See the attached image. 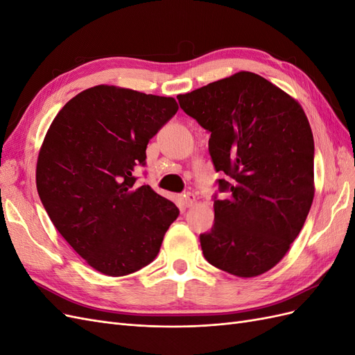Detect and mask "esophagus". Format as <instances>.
<instances>
[{
    "label": "esophagus",
    "instance_id": "obj_1",
    "mask_svg": "<svg viewBox=\"0 0 355 355\" xmlns=\"http://www.w3.org/2000/svg\"><path fill=\"white\" fill-rule=\"evenodd\" d=\"M197 201V197L192 194V192H185L184 196H182V202H184L185 207H192Z\"/></svg>",
    "mask_w": 355,
    "mask_h": 355
}]
</instances>
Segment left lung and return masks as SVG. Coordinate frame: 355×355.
Instances as JSON below:
<instances>
[{
  "instance_id": "left-lung-1",
  "label": "left lung",
  "mask_w": 355,
  "mask_h": 355,
  "mask_svg": "<svg viewBox=\"0 0 355 355\" xmlns=\"http://www.w3.org/2000/svg\"><path fill=\"white\" fill-rule=\"evenodd\" d=\"M179 105L210 132L209 151L225 200L200 235L206 261L241 278L280 262L314 200V137L299 102L249 71L179 94Z\"/></svg>"
}]
</instances>
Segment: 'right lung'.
I'll return each instance as SVG.
<instances>
[{"instance_id": "1", "label": "right lung", "mask_w": 355, "mask_h": 355, "mask_svg": "<svg viewBox=\"0 0 355 355\" xmlns=\"http://www.w3.org/2000/svg\"><path fill=\"white\" fill-rule=\"evenodd\" d=\"M179 110L173 98L94 85L50 124L37 159V191L50 220L96 271L124 277L151 263L179 216L148 185L135 188L149 139Z\"/></svg>"}]
</instances>
